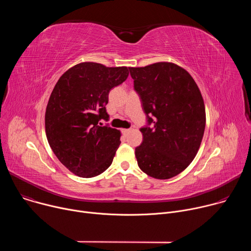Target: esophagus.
<instances>
[{"label":"esophagus","mask_w":251,"mask_h":251,"mask_svg":"<svg viewBox=\"0 0 251 251\" xmlns=\"http://www.w3.org/2000/svg\"><path fill=\"white\" fill-rule=\"evenodd\" d=\"M129 131H130V129H123V130H122V132H123L124 135H126L127 133H129Z\"/></svg>","instance_id":"esophagus-1"}]
</instances>
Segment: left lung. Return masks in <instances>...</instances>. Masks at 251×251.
Segmentation results:
<instances>
[{
    "label": "left lung",
    "mask_w": 251,
    "mask_h": 251,
    "mask_svg": "<svg viewBox=\"0 0 251 251\" xmlns=\"http://www.w3.org/2000/svg\"><path fill=\"white\" fill-rule=\"evenodd\" d=\"M129 70L148 122L140 129L143 142L135 149L138 166L167 180L182 173L200 149L205 127L201 93L188 71L172 62Z\"/></svg>",
    "instance_id": "left-lung-1"
}]
</instances>
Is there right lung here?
Instances as JSON below:
<instances>
[{"label":"right lung","instance_id":"right-lung-1","mask_svg":"<svg viewBox=\"0 0 251 251\" xmlns=\"http://www.w3.org/2000/svg\"><path fill=\"white\" fill-rule=\"evenodd\" d=\"M128 75L126 66L81 62L56 82L46 110V133L54 155L75 175L92 177L112 164L121 133L99 122L109 120L108 94Z\"/></svg>","mask_w":251,"mask_h":251}]
</instances>
